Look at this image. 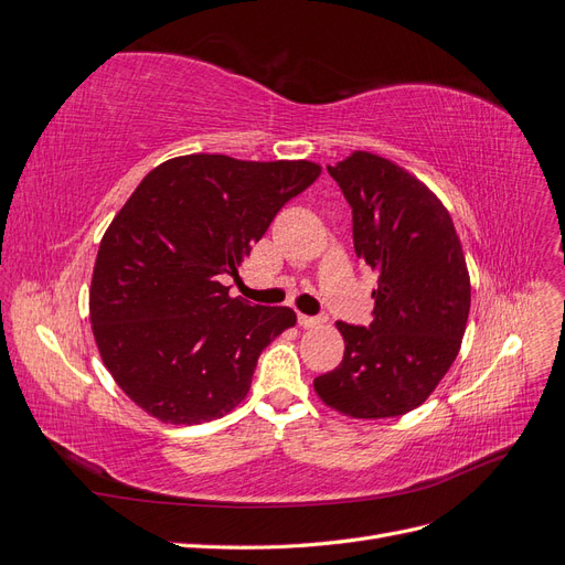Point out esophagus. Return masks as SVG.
<instances>
[{"label":"esophagus","instance_id":"esophagus-1","mask_svg":"<svg viewBox=\"0 0 565 565\" xmlns=\"http://www.w3.org/2000/svg\"><path fill=\"white\" fill-rule=\"evenodd\" d=\"M297 320L301 328H318V324L324 322V318H320V316H306V313H299Z\"/></svg>","mask_w":565,"mask_h":565}]
</instances>
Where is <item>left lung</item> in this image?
<instances>
[{"instance_id":"obj_1","label":"left lung","mask_w":565,"mask_h":565,"mask_svg":"<svg viewBox=\"0 0 565 565\" xmlns=\"http://www.w3.org/2000/svg\"><path fill=\"white\" fill-rule=\"evenodd\" d=\"M328 172L351 204L353 247L377 289L367 328L337 322L344 358L313 386L344 415L398 417L431 396L457 358L471 306L465 252L443 202L403 167L358 150Z\"/></svg>"}]
</instances>
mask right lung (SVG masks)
Segmentation results:
<instances>
[{
  "mask_svg": "<svg viewBox=\"0 0 565 565\" xmlns=\"http://www.w3.org/2000/svg\"><path fill=\"white\" fill-rule=\"evenodd\" d=\"M318 174L309 160L198 152L152 169L117 212L98 247L89 316L113 380L148 415L200 424L247 396L262 351L297 316L233 299L224 280Z\"/></svg>",
  "mask_w": 565,
  "mask_h": 565,
  "instance_id": "1",
  "label": "right lung"
}]
</instances>
